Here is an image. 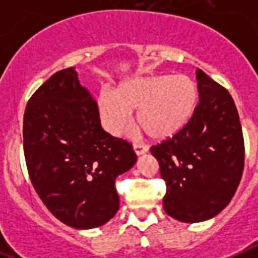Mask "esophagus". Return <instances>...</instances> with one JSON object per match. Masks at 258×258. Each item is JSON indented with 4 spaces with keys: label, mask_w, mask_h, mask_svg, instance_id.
Masks as SVG:
<instances>
[{
    "label": "esophagus",
    "mask_w": 258,
    "mask_h": 258,
    "mask_svg": "<svg viewBox=\"0 0 258 258\" xmlns=\"http://www.w3.org/2000/svg\"><path fill=\"white\" fill-rule=\"evenodd\" d=\"M133 149H134V152H136L138 156H140V155L146 154V152L149 151V147H147L146 145H141V143H134Z\"/></svg>",
    "instance_id": "obj_1"
}]
</instances>
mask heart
I'll return each mask as SVG.
<instances>
[{"mask_svg":"<svg viewBox=\"0 0 258 258\" xmlns=\"http://www.w3.org/2000/svg\"><path fill=\"white\" fill-rule=\"evenodd\" d=\"M198 86L187 75H151L126 79L115 93L103 90L97 98L102 126L120 136L137 110V122L151 138L169 140L183 131L198 106Z\"/></svg>","mask_w":258,"mask_h":258,"instance_id":"1","label":"heart"}]
</instances>
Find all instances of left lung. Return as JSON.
Listing matches in <instances>:
<instances>
[{
    "label": "left lung",
    "mask_w": 258,
    "mask_h": 258,
    "mask_svg": "<svg viewBox=\"0 0 258 258\" xmlns=\"http://www.w3.org/2000/svg\"><path fill=\"white\" fill-rule=\"evenodd\" d=\"M199 104L183 131L152 146L166 183L165 212L174 220H211L230 203L244 168V141L234 99L197 71Z\"/></svg>",
    "instance_id": "left-lung-1"
}]
</instances>
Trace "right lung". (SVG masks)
Wrapping results in <instances>:
<instances>
[{"label":"right lung","mask_w":258,"mask_h":258,"mask_svg":"<svg viewBox=\"0 0 258 258\" xmlns=\"http://www.w3.org/2000/svg\"><path fill=\"white\" fill-rule=\"evenodd\" d=\"M23 138L32 184L60 222L89 230L115 216V179L137 156L131 143L102 129L97 103L76 68L54 74L32 95Z\"/></svg>","instance_id":"obj_1"}]
</instances>
